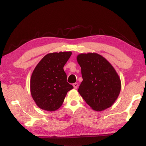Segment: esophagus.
I'll use <instances>...</instances> for the list:
<instances>
[{"mask_svg": "<svg viewBox=\"0 0 146 146\" xmlns=\"http://www.w3.org/2000/svg\"><path fill=\"white\" fill-rule=\"evenodd\" d=\"M73 87L75 88V89H76L77 88H78V84L77 83H73Z\"/></svg>", "mask_w": 146, "mask_h": 146, "instance_id": "1", "label": "esophagus"}]
</instances>
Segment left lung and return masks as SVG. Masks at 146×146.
<instances>
[{
  "label": "left lung",
  "mask_w": 146,
  "mask_h": 146,
  "mask_svg": "<svg viewBox=\"0 0 146 146\" xmlns=\"http://www.w3.org/2000/svg\"><path fill=\"white\" fill-rule=\"evenodd\" d=\"M77 61L83 78L78 90L86 103L97 111L110 107L121 89L120 80L113 66L97 53L79 54Z\"/></svg>",
  "instance_id": "obj_1"
}]
</instances>
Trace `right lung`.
<instances>
[{"mask_svg": "<svg viewBox=\"0 0 146 146\" xmlns=\"http://www.w3.org/2000/svg\"><path fill=\"white\" fill-rule=\"evenodd\" d=\"M71 52L46 54L34 70L31 78V92L41 109L54 111L63 104L68 92L73 86L67 82L63 67Z\"/></svg>", "mask_w": 146, "mask_h": 146, "instance_id": "1", "label": "right lung"}]
</instances>
